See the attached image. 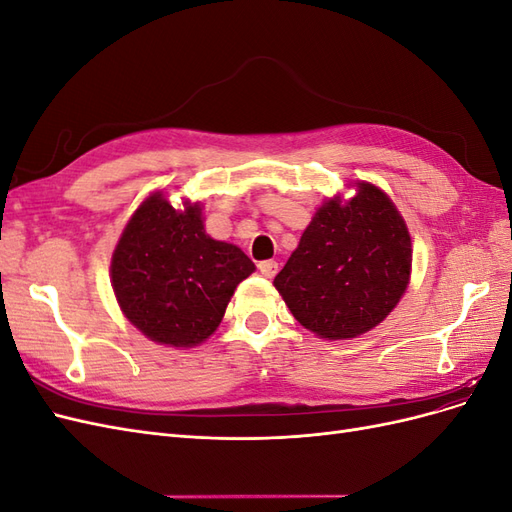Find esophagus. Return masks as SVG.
<instances>
[{
	"label": "esophagus",
	"mask_w": 512,
	"mask_h": 512,
	"mask_svg": "<svg viewBox=\"0 0 512 512\" xmlns=\"http://www.w3.org/2000/svg\"><path fill=\"white\" fill-rule=\"evenodd\" d=\"M258 271L265 277H273L277 273V262L275 260H262V262H258Z\"/></svg>",
	"instance_id": "esophagus-1"
}]
</instances>
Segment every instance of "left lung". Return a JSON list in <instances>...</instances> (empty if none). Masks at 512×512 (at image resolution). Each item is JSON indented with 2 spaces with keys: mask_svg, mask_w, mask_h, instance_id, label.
<instances>
[{
  "mask_svg": "<svg viewBox=\"0 0 512 512\" xmlns=\"http://www.w3.org/2000/svg\"><path fill=\"white\" fill-rule=\"evenodd\" d=\"M410 267L406 222L376 185L359 183L346 205L327 200L316 211L273 284L305 329L346 339L389 316Z\"/></svg>",
  "mask_w": 512,
  "mask_h": 512,
  "instance_id": "obj_1",
  "label": "left lung"
}]
</instances>
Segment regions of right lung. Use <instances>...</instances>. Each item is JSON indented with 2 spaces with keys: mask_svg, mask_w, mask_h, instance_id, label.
Listing matches in <instances>:
<instances>
[{
  "mask_svg": "<svg viewBox=\"0 0 512 512\" xmlns=\"http://www.w3.org/2000/svg\"><path fill=\"white\" fill-rule=\"evenodd\" d=\"M254 269L237 245L207 235L198 205L177 211L153 194L123 230L111 275L136 329L153 342L190 348L218 329L232 292Z\"/></svg>",
  "mask_w": 512,
  "mask_h": 512,
  "instance_id": "1",
  "label": "right lung"
}]
</instances>
